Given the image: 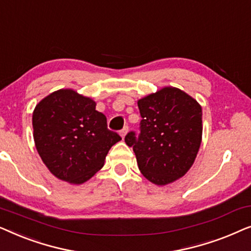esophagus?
Wrapping results in <instances>:
<instances>
[{"label":"esophagus","mask_w":251,"mask_h":251,"mask_svg":"<svg viewBox=\"0 0 251 251\" xmlns=\"http://www.w3.org/2000/svg\"><path fill=\"white\" fill-rule=\"evenodd\" d=\"M126 132H128V126H125V128H123L121 131H120V136H121L122 139H125Z\"/></svg>","instance_id":"34e87169"}]
</instances>
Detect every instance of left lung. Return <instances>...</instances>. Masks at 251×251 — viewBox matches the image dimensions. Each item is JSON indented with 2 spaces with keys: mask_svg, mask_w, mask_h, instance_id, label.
Segmentation results:
<instances>
[{
  "mask_svg": "<svg viewBox=\"0 0 251 251\" xmlns=\"http://www.w3.org/2000/svg\"><path fill=\"white\" fill-rule=\"evenodd\" d=\"M140 135L126 136L143 176L157 186L171 184L193 166L202 142V107L175 87L140 98Z\"/></svg>",
  "mask_w": 251,
  "mask_h": 251,
  "instance_id": "obj_1",
  "label": "left lung"
}]
</instances>
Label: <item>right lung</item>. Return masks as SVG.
<instances>
[{"instance_id":"1","label":"right lung","mask_w":251,"mask_h":251,"mask_svg":"<svg viewBox=\"0 0 251 251\" xmlns=\"http://www.w3.org/2000/svg\"><path fill=\"white\" fill-rule=\"evenodd\" d=\"M96 101L73 89H59L37 102L33 137L37 153L58 179L81 185L104 166L111 147L121 140L107 129Z\"/></svg>"}]
</instances>
